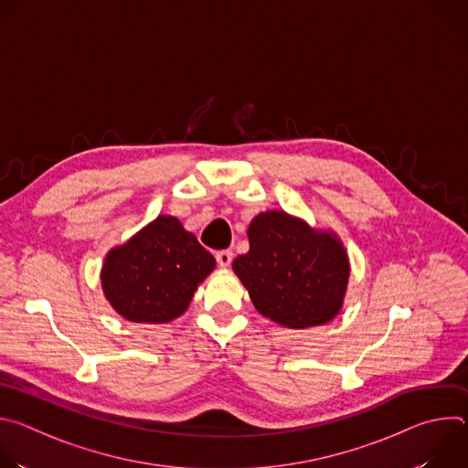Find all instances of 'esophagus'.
<instances>
[{
	"mask_svg": "<svg viewBox=\"0 0 468 468\" xmlns=\"http://www.w3.org/2000/svg\"><path fill=\"white\" fill-rule=\"evenodd\" d=\"M217 261H218V264L220 266H229L231 264V261H233V251L231 250H220V251H217Z\"/></svg>",
	"mask_w": 468,
	"mask_h": 468,
	"instance_id": "1",
	"label": "esophagus"
}]
</instances>
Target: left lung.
Listing matches in <instances>:
<instances>
[{"label": "left lung", "mask_w": 468, "mask_h": 468, "mask_svg": "<svg viewBox=\"0 0 468 468\" xmlns=\"http://www.w3.org/2000/svg\"><path fill=\"white\" fill-rule=\"evenodd\" d=\"M248 239L250 251L233 261V272L261 314L292 329L339 314L350 262L335 233L313 229L285 211H266L250 222Z\"/></svg>", "instance_id": "8db88e82"}]
</instances>
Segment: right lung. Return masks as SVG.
Here are the masks:
<instances>
[{"label":"right lung","instance_id":"1","mask_svg":"<svg viewBox=\"0 0 468 468\" xmlns=\"http://www.w3.org/2000/svg\"><path fill=\"white\" fill-rule=\"evenodd\" d=\"M215 264V257L176 217L161 215L107 253L101 287L125 320L165 324L186 311Z\"/></svg>","mask_w":468,"mask_h":468}]
</instances>
